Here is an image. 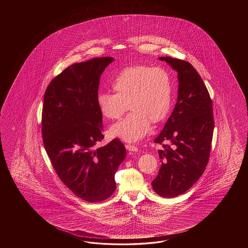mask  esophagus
Here are the masks:
<instances>
[{"mask_svg":"<svg viewBox=\"0 0 248 248\" xmlns=\"http://www.w3.org/2000/svg\"><path fill=\"white\" fill-rule=\"evenodd\" d=\"M126 149L128 151H130V152H137L138 151V147L136 146V145H134V144H127L126 145Z\"/></svg>","mask_w":248,"mask_h":248,"instance_id":"1","label":"esophagus"}]
</instances>
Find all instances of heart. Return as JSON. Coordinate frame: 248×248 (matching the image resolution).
Returning a JSON list of instances; mask_svg holds the SVG:
<instances>
[{
  "instance_id": "1",
  "label": "heart",
  "mask_w": 248,
  "mask_h": 248,
  "mask_svg": "<svg viewBox=\"0 0 248 248\" xmlns=\"http://www.w3.org/2000/svg\"><path fill=\"white\" fill-rule=\"evenodd\" d=\"M115 93L99 91L96 105L101 114L117 120L127 109L132 111L111 127V134L126 142L147 135L151 122L157 124L169 115L173 101V83L167 70L147 65L122 69L111 81Z\"/></svg>"
}]
</instances>
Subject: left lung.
Instances as JSON below:
<instances>
[{"mask_svg": "<svg viewBox=\"0 0 248 248\" xmlns=\"http://www.w3.org/2000/svg\"><path fill=\"white\" fill-rule=\"evenodd\" d=\"M178 73V97L174 111L154 142L161 167L152 182L154 191L164 198L185 193L200 179L210 157L215 127L213 104L201 75L191 63L161 57Z\"/></svg>", "mask_w": 248, "mask_h": 248, "instance_id": "1", "label": "left lung"}]
</instances>
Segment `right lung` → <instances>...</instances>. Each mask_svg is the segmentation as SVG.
I'll list each match as a JSON object with an SVG mask.
<instances>
[{
    "label": "right lung",
    "mask_w": 248,
    "mask_h": 248,
    "mask_svg": "<svg viewBox=\"0 0 248 248\" xmlns=\"http://www.w3.org/2000/svg\"><path fill=\"white\" fill-rule=\"evenodd\" d=\"M114 60L95 58L64 69L50 81L42 107V141L59 179L89 202H100L116 189L115 174L126 157L119 139L97 147L103 115L96 105L100 76Z\"/></svg>",
    "instance_id": "add662e5"
}]
</instances>
